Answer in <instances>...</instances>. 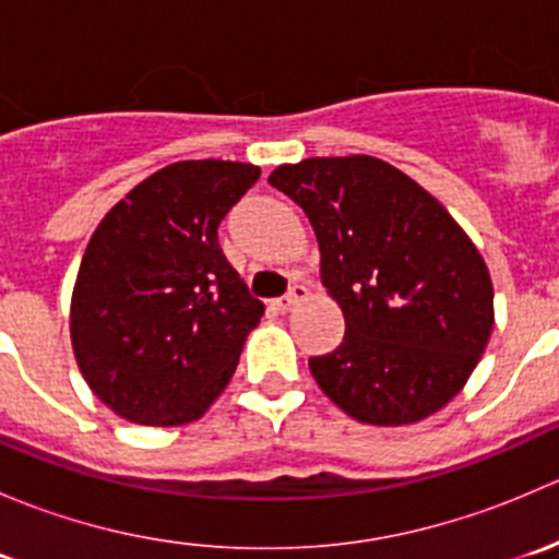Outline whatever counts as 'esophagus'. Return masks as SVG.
Returning a JSON list of instances; mask_svg holds the SVG:
<instances>
[{
  "instance_id": "34e87169",
  "label": "esophagus",
  "mask_w": 559,
  "mask_h": 559,
  "mask_svg": "<svg viewBox=\"0 0 559 559\" xmlns=\"http://www.w3.org/2000/svg\"><path fill=\"white\" fill-rule=\"evenodd\" d=\"M306 295H308V289H306V286L295 284V286H292L289 292H286L284 297H275V300L270 302V306H273L275 311H278V313H289L292 308L297 306V302H300V300H306Z\"/></svg>"
}]
</instances>
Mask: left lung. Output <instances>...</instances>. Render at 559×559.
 Listing matches in <instances>:
<instances>
[{
    "mask_svg": "<svg viewBox=\"0 0 559 559\" xmlns=\"http://www.w3.org/2000/svg\"><path fill=\"white\" fill-rule=\"evenodd\" d=\"M270 186L306 211L321 284L346 335L308 359L321 392L365 425L436 414L492 335V278L447 207L376 156H316L281 165Z\"/></svg>",
    "mask_w": 559,
    "mask_h": 559,
    "instance_id": "obj_1",
    "label": "left lung"
}]
</instances>
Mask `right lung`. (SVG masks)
I'll use <instances>...</instances> for the list:
<instances>
[{
    "label": "right lung",
    "mask_w": 559,
    "mask_h": 559,
    "mask_svg": "<svg viewBox=\"0 0 559 559\" xmlns=\"http://www.w3.org/2000/svg\"><path fill=\"white\" fill-rule=\"evenodd\" d=\"M257 180L243 162H175L94 229L72 292V352L127 421L189 425L233 379L264 306L224 257L218 224Z\"/></svg>",
    "instance_id": "right-lung-1"
}]
</instances>
